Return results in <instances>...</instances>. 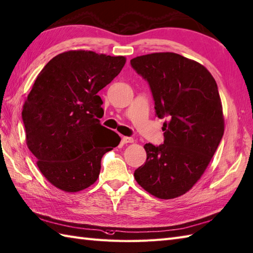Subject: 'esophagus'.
Instances as JSON below:
<instances>
[{
    "label": "esophagus",
    "mask_w": 253,
    "mask_h": 253,
    "mask_svg": "<svg viewBox=\"0 0 253 253\" xmlns=\"http://www.w3.org/2000/svg\"><path fill=\"white\" fill-rule=\"evenodd\" d=\"M122 141H123L124 143H130V142H133V138L125 136V137L122 138Z\"/></svg>",
    "instance_id": "esophagus-1"
}]
</instances>
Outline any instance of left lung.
<instances>
[{
    "label": "left lung",
    "mask_w": 253,
    "mask_h": 253,
    "mask_svg": "<svg viewBox=\"0 0 253 253\" xmlns=\"http://www.w3.org/2000/svg\"><path fill=\"white\" fill-rule=\"evenodd\" d=\"M131 67L149 83L165 141L146 143L145 165L133 173L143 190L162 200L185 194L201 179L224 135V115L215 79L174 52L136 57Z\"/></svg>",
    "instance_id": "1"
}]
</instances>
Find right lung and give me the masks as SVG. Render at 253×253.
I'll use <instances>...</instances> for the list:
<instances>
[{
    "instance_id": "add662e5",
    "label": "right lung",
    "mask_w": 253,
    "mask_h": 253,
    "mask_svg": "<svg viewBox=\"0 0 253 253\" xmlns=\"http://www.w3.org/2000/svg\"><path fill=\"white\" fill-rule=\"evenodd\" d=\"M126 58L70 50L43 67L25 101L22 118L28 149L42 175L64 192H79L97 180L102 157L121 137L102 126L98 91L111 83Z\"/></svg>"
}]
</instances>
